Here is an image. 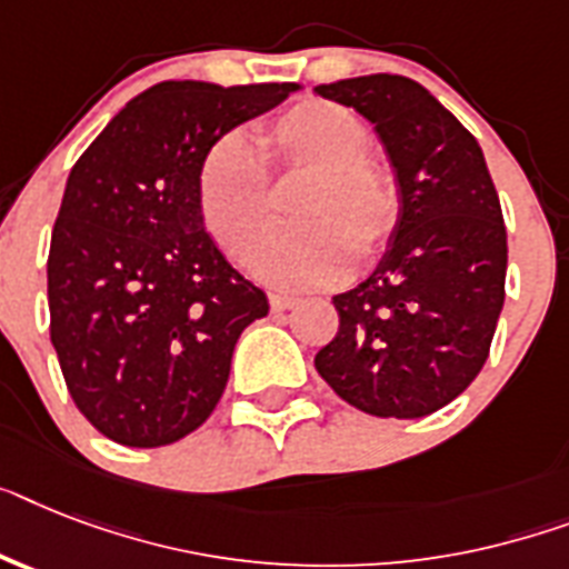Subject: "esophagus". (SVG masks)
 I'll return each mask as SVG.
<instances>
[{
	"label": "esophagus",
	"mask_w": 569,
	"mask_h": 569,
	"mask_svg": "<svg viewBox=\"0 0 569 569\" xmlns=\"http://www.w3.org/2000/svg\"><path fill=\"white\" fill-rule=\"evenodd\" d=\"M296 305H299V299H293V296L270 293V308H273V311H290V308H296Z\"/></svg>",
	"instance_id": "1"
}]
</instances>
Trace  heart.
<instances>
[{"instance_id": "b5f03b06", "label": "heart", "mask_w": 569, "mask_h": 569, "mask_svg": "<svg viewBox=\"0 0 569 569\" xmlns=\"http://www.w3.org/2000/svg\"><path fill=\"white\" fill-rule=\"evenodd\" d=\"M279 173H308L293 197L299 223L252 247V273L284 290L328 288L346 279L351 261L369 264L401 220L396 173L366 150L372 133L349 107L308 98L276 116L261 133ZM203 227L232 258L267 223V168L241 133H223L206 148L194 180Z\"/></svg>"}]
</instances>
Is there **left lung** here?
<instances>
[{
  "label": "left lung",
  "mask_w": 569,
  "mask_h": 569,
  "mask_svg": "<svg viewBox=\"0 0 569 569\" xmlns=\"http://www.w3.org/2000/svg\"><path fill=\"white\" fill-rule=\"evenodd\" d=\"M317 96L369 119L396 171L401 220L375 273L335 296L340 328L313 358L378 419L442 410L480 375L506 299V227L480 144L421 83L363 74Z\"/></svg>",
  "instance_id": "1"
}]
</instances>
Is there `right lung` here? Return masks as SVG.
<instances>
[{
  "instance_id": "add662e5",
  "label": "right lung",
  "mask_w": 569,
  "mask_h": 569,
  "mask_svg": "<svg viewBox=\"0 0 569 569\" xmlns=\"http://www.w3.org/2000/svg\"><path fill=\"white\" fill-rule=\"evenodd\" d=\"M296 89L162 81L74 162L51 232L49 331L69 396L112 442L162 448L197 430L241 331L270 311L203 229L194 180L218 136Z\"/></svg>"
}]
</instances>
